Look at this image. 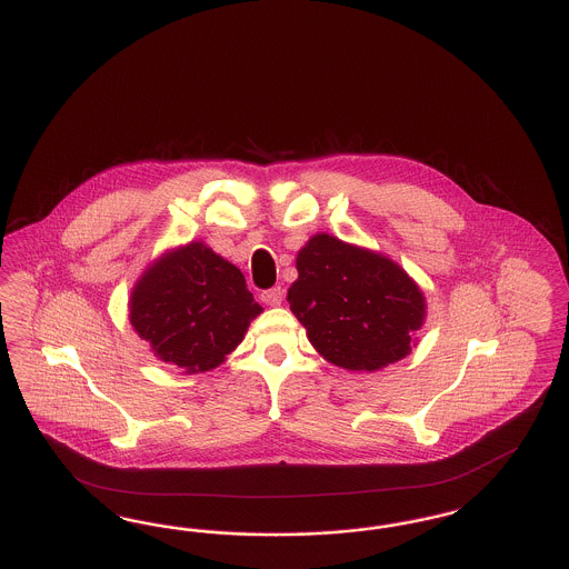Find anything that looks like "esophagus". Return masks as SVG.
<instances>
[{
    "mask_svg": "<svg viewBox=\"0 0 569 569\" xmlns=\"http://www.w3.org/2000/svg\"><path fill=\"white\" fill-rule=\"evenodd\" d=\"M262 300H264L267 305L277 307V305H281V302H283V290H281L279 286H274L271 290H264V292H262Z\"/></svg>",
    "mask_w": 569,
    "mask_h": 569,
    "instance_id": "obj_1",
    "label": "esophagus"
}]
</instances>
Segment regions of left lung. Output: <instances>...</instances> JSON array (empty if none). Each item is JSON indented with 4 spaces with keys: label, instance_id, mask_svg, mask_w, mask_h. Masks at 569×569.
<instances>
[{
    "label": "left lung",
    "instance_id": "8db88e82",
    "mask_svg": "<svg viewBox=\"0 0 569 569\" xmlns=\"http://www.w3.org/2000/svg\"><path fill=\"white\" fill-rule=\"evenodd\" d=\"M290 309L328 362L378 371L411 352L425 297L388 258L318 234L298 251Z\"/></svg>",
    "mask_w": 569,
    "mask_h": 569
}]
</instances>
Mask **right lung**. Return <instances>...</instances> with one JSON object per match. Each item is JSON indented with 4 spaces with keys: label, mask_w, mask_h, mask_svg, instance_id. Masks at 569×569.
Returning a JSON list of instances; mask_svg holds the SVG:
<instances>
[{
    "label": "right lung",
    "mask_w": 569,
    "mask_h": 569,
    "mask_svg": "<svg viewBox=\"0 0 569 569\" xmlns=\"http://www.w3.org/2000/svg\"><path fill=\"white\" fill-rule=\"evenodd\" d=\"M260 311L243 272L202 243L168 253L140 277L130 300L136 332L183 373L216 369Z\"/></svg>",
    "instance_id": "1"
}]
</instances>
